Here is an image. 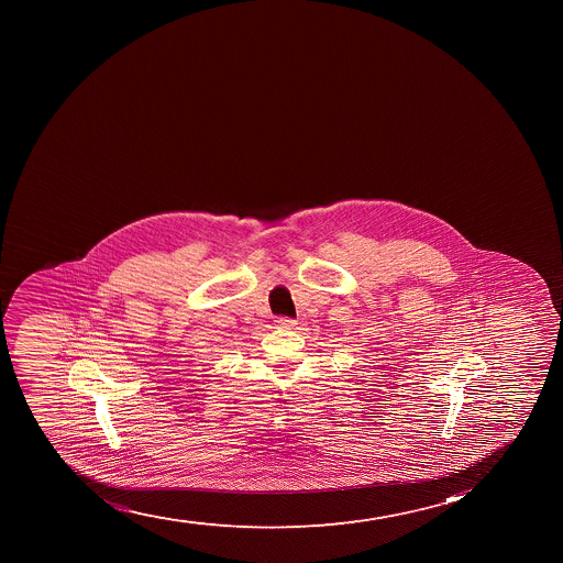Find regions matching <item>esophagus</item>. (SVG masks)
I'll use <instances>...</instances> for the list:
<instances>
[{
	"instance_id": "34e87169",
	"label": "esophagus",
	"mask_w": 563,
	"mask_h": 563,
	"mask_svg": "<svg viewBox=\"0 0 563 563\" xmlns=\"http://www.w3.org/2000/svg\"><path fill=\"white\" fill-rule=\"evenodd\" d=\"M275 323H277V329H294L296 321L290 318H278Z\"/></svg>"
}]
</instances>
